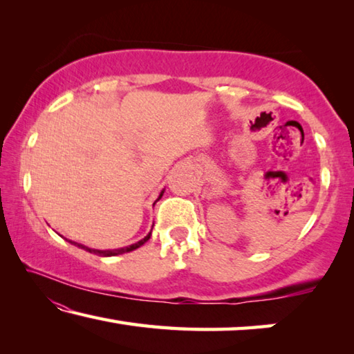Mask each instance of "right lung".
<instances>
[{
    "mask_svg": "<svg viewBox=\"0 0 354 354\" xmlns=\"http://www.w3.org/2000/svg\"><path fill=\"white\" fill-rule=\"evenodd\" d=\"M162 194H164V190L160 192V195H159V198L156 200V201H159L160 200V196H162ZM154 201V203H156ZM149 236H151V232H149L148 236H145L142 239V241H139V242H136V243H133V245H129V247H124V248H118V250H92V248H88V247H84V245H81V243H76V242H71V241H68L70 243H73V245H76V247H80V248H82V250H86V251H88V253H95V254H98V256H104V257H107V256H117V254H123V253H129V251H133V250H137L139 247H142L143 243H145L148 239H149Z\"/></svg>",
    "mask_w": 354,
    "mask_h": 354,
    "instance_id": "add662e5",
    "label": "right lung"
}]
</instances>
